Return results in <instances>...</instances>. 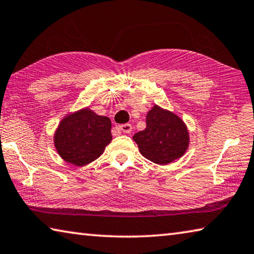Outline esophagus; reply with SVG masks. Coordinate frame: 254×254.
Returning <instances> with one entry per match:
<instances>
[{"label":"esophagus","instance_id":"esophagus-1","mask_svg":"<svg viewBox=\"0 0 254 254\" xmlns=\"http://www.w3.org/2000/svg\"><path fill=\"white\" fill-rule=\"evenodd\" d=\"M119 128L124 133H130L132 131V126H131V124H127V123L122 124V126L119 127Z\"/></svg>","mask_w":254,"mask_h":254}]
</instances>
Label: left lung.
<instances>
[{
    "instance_id": "1",
    "label": "left lung",
    "mask_w": 254,
    "mask_h": 254,
    "mask_svg": "<svg viewBox=\"0 0 254 254\" xmlns=\"http://www.w3.org/2000/svg\"><path fill=\"white\" fill-rule=\"evenodd\" d=\"M140 153L158 165L182 158L189 147L187 126L174 112L154 104L147 114V127L133 135Z\"/></svg>"
}]
</instances>
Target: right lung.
Returning a JSON list of instances; mask_svg holds the SVG:
<instances>
[{"mask_svg": "<svg viewBox=\"0 0 254 254\" xmlns=\"http://www.w3.org/2000/svg\"><path fill=\"white\" fill-rule=\"evenodd\" d=\"M111 128L110 118L84 107L63 118L55 131V148L66 162L77 167L88 165L111 143Z\"/></svg>", "mask_w": 254, "mask_h": 254, "instance_id": "right-lung-1", "label": "right lung"}]
</instances>
